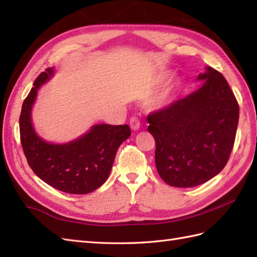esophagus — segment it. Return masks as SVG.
<instances>
[{
	"mask_svg": "<svg viewBox=\"0 0 257 257\" xmlns=\"http://www.w3.org/2000/svg\"><path fill=\"white\" fill-rule=\"evenodd\" d=\"M130 127L134 130H138L140 128V121L137 117H132L130 118Z\"/></svg>",
	"mask_w": 257,
	"mask_h": 257,
	"instance_id": "34e87169",
	"label": "esophagus"
}]
</instances>
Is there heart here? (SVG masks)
Masks as SVG:
<instances>
[{
    "mask_svg": "<svg viewBox=\"0 0 257 257\" xmlns=\"http://www.w3.org/2000/svg\"><path fill=\"white\" fill-rule=\"evenodd\" d=\"M177 86H178V83H174L169 87H167L166 89H163L161 92H159V94H158L157 97L154 99V101H152L151 106L155 109H160V108L166 107L168 103L171 101L172 95H173L174 90H176Z\"/></svg>",
    "mask_w": 257,
    "mask_h": 257,
    "instance_id": "obj_1",
    "label": "heart"
}]
</instances>
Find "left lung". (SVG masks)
Instances as JSON below:
<instances>
[{
    "label": "left lung",
    "mask_w": 257,
    "mask_h": 257,
    "mask_svg": "<svg viewBox=\"0 0 257 257\" xmlns=\"http://www.w3.org/2000/svg\"><path fill=\"white\" fill-rule=\"evenodd\" d=\"M205 69L198 76L199 89L147 117L158 173L176 188L195 187L219 174L235 141L236 98L221 73Z\"/></svg>",
    "instance_id": "1"
}]
</instances>
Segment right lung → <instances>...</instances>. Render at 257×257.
I'll use <instances>...</instances> for the list:
<instances>
[{"label":"right lung","mask_w":257,"mask_h":257,"mask_svg":"<svg viewBox=\"0 0 257 257\" xmlns=\"http://www.w3.org/2000/svg\"><path fill=\"white\" fill-rule=\"evenodd\" d=\"M54 74L52 67L34 81L22 106L20 116L21 144L27 163L43 181L63 192L86 194L105 183L119 146L132 135L128 124H95L88 133L68 144L46 143L32 123V107L37 90Z\"/></svg>","instance_id":"1"}]
</instances>
